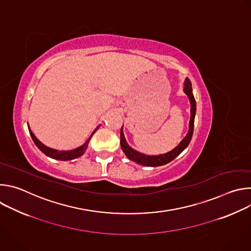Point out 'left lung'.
I'll list each match as a JSON object with an SVG mask.
<instances>
[{
  "mask_svg": "<svg viewBox=\"0 0 251 251\" xmlns=\"http://www.w3.org/2000/svg\"><path fill=\"white\" fill-rule=\"evenodd\" d=\"M184 92L188 95L191 103V119L189 122V131L186 135V137L180 142L176 148L171 150L168 153L165 154H160V155H146L140 153L139 151L133 149L132 147L129 146L127 143L124 133H123V127L121 128L120 131V144H121V149L126 155V157L139 164L142 166H146V167H159L166 165L173 161L176 157L180 155L190 144V142L193 137L194 133V124H195V116H196V110H197V105H196V100L193 94V88H192V82L191 80L187 77L184 81Z\"/></svg>",
  "mask_w": 251,
  "mask_h": 251,
  "instance_id": "obj_1",
  "label": "left lung"
}]
</instances>
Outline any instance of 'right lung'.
Here are the masks:
<instances>
[{
  "label": "right lung",
  "instance_id": "right-lung-1",
  "mask_svg": "<svg viewBox=\"0 0 251 251\" xmlns=\"http://www.w3.org/2000/svg\"><path fill=\"white\" fill-rule=\"evenodd\" d=\"M28 127V131H29V134H30V137L32 139V141L34 142L35 146H37L45 155H47L48 157L51 158V159H55V160H59V161H69V160H74V159H76L80 156H82L87 147H88V143L91 139V137L93 136V134L97 131V129L99 128V126H97L94 131L91 133V135L89 136V138L84 142V144H82L81 146L75 148V149H73V150H66V151H59V150H56V149H52V148H50L48 146H46L45 144H43V143L34 136V134L31 132V130L29 129V126L27 125Z\"/></svg>",
  "mask_w": 251,
  "mask_h": 251
}]
</instances>
